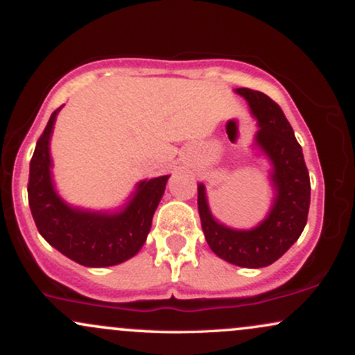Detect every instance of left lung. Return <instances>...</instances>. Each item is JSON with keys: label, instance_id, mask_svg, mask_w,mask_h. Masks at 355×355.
I'll use <instances>...</instances> for the list:
<instances>
[{"label": "left lung", "instance_id": "8db88e82", "mask_svg": "<svg viewBox=\"0 0 355 355\" xmlns=\"http://www.w3.org/2000/svg\"><path fill=\"white\" fill-rule=\"evenodd\" d=\"M235 92L248 101L259 121L255 146L270 160L275 197L268 215L250 230H235L217 222L198 183V214L205 240L215 255L239 267L260 268L274 263L302 234L311 205V178L299 145L282 108L266 93L250 88Z\"/></svg>", "mask_w": 355, "mask_h": 355}]
</instances>
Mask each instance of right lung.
Wrapping results in <instances>:
<instances>
[{"mask_svg":"<svg viewBox=\"0 0 355 355\" xmlns=\"http://www.w3.org/2000/svg\"><path fill=\"white\" fill-rule=\"evenodd\" d=\"M58 112L51 113L30 162L28 202L36 229L51 247L80 266H116L144 247L170 177L140 182L128 203L113 214L70 207L56 193L51 178L50 138Z\"/></svg>","mask_w":355,"mask_h":355,"instance_id":"add662e5","label":"right lung"}]
</instances>
